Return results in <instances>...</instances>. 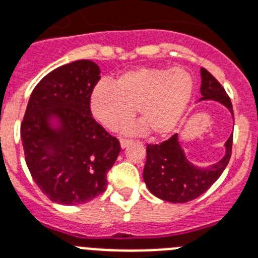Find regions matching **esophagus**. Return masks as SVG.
I'll use <instances>...</instances> for the list:
<instances>
[{
  "label": "esophagus",
  "mask_w": 258,
  "mask_h": 258,
  "mask_svg": "<svg viewBox=\"0 0 258 258\" xmlns=\"http://www.w3.org/2000/svg\"><path fill=\"white\" fill-rule=\"evenodd\" d=\"M132 144L131 140H125V138H121L120 140V145H121V149H126L129 145Z\"/></svg>",
  "instance_id": "obj_1"
}]
</instances>
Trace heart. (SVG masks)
Returning <instances> with one entry per match:
<instances>
[{
  "instance_id": "heart-1",
  "label": "heart",
  "mask_w": 258,
  "mask_h": 258,
  "mask_svg": "<svg viewBox=\"0 0 258 258\" xmlns=\"http://www.w3.org/2000/svg\"><path fill=\"white\" fill-rule=\"evenodd\" d=\"M193 79L181 68H140L116 81L99 82L90 95L92 116L108 129L131 120L138 107L142 122L126 127L131 133H145L150 127L163 137L179 126L193 98Z\"/></svg>"
}]
</instances>
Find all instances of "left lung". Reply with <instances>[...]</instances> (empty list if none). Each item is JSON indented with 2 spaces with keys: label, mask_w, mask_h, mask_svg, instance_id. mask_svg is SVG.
<instances>
[{
  "label": "left lung",
  "mask_w": 258,
  "mask_h": 258,
  "mask_svg": "<svg viewBox=\"0 0 258 258\" xmlns=\"http://www.w3.org/2000/svg\"><path fill=\"white\" fill-rule=\"evenodd\" d=\"M201 95L198 102L213 100L221 103L234 117L228 95L221 83L204 68H201ZM232 134L224 144L226 154L223 158L206 168L195 166L186 159L177 134L159 145H147L144 180L149 190L163 201L173 204H184L200 197L219 179L227 167L232 151Z\"/></svg>",
  "instance_id": "obj_1"
}]
</instances>
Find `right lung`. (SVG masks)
Returning a JSON list of instances; mask_svg holds the SVG:
<instances>
[{"mask_svg": "<svg viewBox=\"0 0 258 258\" xmlns=\"http://www.w3.org/2000/svg\"><path fill=\"white\" fill-rule=\"evenodd\" d=\"M100 69L90 60L66 63L37 83L21 125L28 171L50 201L81 205L102 195L121 147L98 124L90 95Z\"/></svg>", "mask_w": 258, "mask_h": 258, "instance_id": "add662e5", "label": "right lung"}]
</instances>
